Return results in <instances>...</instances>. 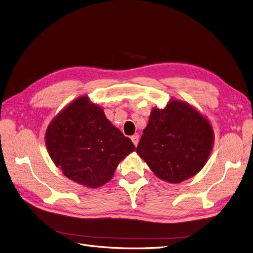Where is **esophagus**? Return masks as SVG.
<instances>
[{
	"mask_svg": "<svg viewBox=\"0 0 253 253\" xmlns=\"http://www.w3.org/2000/svg\"><path fill=\"white\" fill-rule=\"evenodd\" d=\"M131 141H132V143L134 144V146L136 147V146H137V144H138V141H139V136H138L137 134L132 135V136H131Z\"/></svg>",
	"mask_w": 253,
	"mask_h": 253,
	"instance_id": "obj_1",
	"label": "esophagus"
}]
</instances>
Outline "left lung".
<instances>
[{
  "label": "left lung",
  "mask_w": 253,
  "mask_h": 253,
  "mask_svg": "<svg viewBox=\"0 0 253 253\" xmlns=\"http://www.w3.org/2000/svg\"><path fill=\"white\" fill-rule=\"evenodd\" d=\"M213 144L210 122L188 103L153 108L136 152L163 180L179 183L197 174Z\"/></svg>",
  "instance_id": "8db88e82"
}]
</instances>
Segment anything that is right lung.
Instances as JSON below:
<instances>
[{
    "instance_id": "obj_1",
    "label": "right lung",
    "mask_w": 253,
    "mask_h": 253,
    "mask_svg": "<svg viewBox=\"0 0 253 253\" xmlns=\"http://www.w3.org/2000/svg\"><path fill=\"white\" fill-rule=\"evenodd\" d=\"M45 145L56 167L71 180L88 188L108 182L119 163L135 150L131 139L85 96L72 102L51 122Z\"/></svg>"
}]
</instances>
